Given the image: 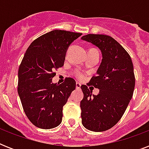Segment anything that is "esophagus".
<instances>
[{
	"instance_id": "1",
	"label": "esophagus",
	"mask_w": 149,
	"mask_h": 149,
	"mask_svg": "<svg viewBox=\"0 0 149 149\" xmlns=\"http://www.w3.org/2000/svg\"><path fill=\"white\" fill-rule=\"evenodd\" d=\"M80 86H81V84H79V82H77V83H76V87H77V89H79L80 88Z\"/></svg>"
}]
</instances>
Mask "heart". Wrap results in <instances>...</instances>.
<instances>
[{
	"label": "heart",
	"mask_w": 149,
	"mask_h": 149,
	"mask_svg": "<svg viewBox=\"0 0 149 149\" xmlns=\"http://www.w3.org/2000/svg\"><path fill=\"white\" fill-rule=\"evenodd\" d=\"M77 77H79V78H83V77H84V75H83V73H81V72H77Z\"/></svg>",
	"instance_id": "obj_1"
}]
</instances>
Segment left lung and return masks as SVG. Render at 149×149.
Returning a JSON list of instances; mask_svg holds the SVG:
<instances>
[{
  "label": "left lung",
  "instance_id": "obj_1",
  "mask_svg": "<svg viewBox=\"0 0 149 149\" xmlns=\"http://www.w3.org/2000/svg\"><path fill=\"white\" fill-rule=\"evenodd\" d=\"M81 39L97 46L102 54L97 76L88 84L99 89V93L93 95L86 85L81 86L82 124L92 132H104L120 120L133 96V63L127 51L111 36L89 34Z\"/></svg>",
  "mask_w": 149,
  "mask_h": 149
}]
</instances>
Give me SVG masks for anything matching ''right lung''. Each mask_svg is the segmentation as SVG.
Segmentation results:
<instances>
[{
    "mask_svg": "<svg viewBox=\"0 0 149 149\" xmlns=\"http://www.w3.org/2000/svg\"><path fill=\"white\" fill-rule=\"evenodd\" d=\"M81 33L53 30L29 45L18 69L17 93L24 111L35 126L51 129L60 125L63 107L76 89L68 77L63 84L52 83L54 71L64 65L65 53Z\"/></svg>",
    "mask_w": 149,
    "mask_h": 149,
    "instance_id": "1",
    "label": "right lung"
}]
</instances>
